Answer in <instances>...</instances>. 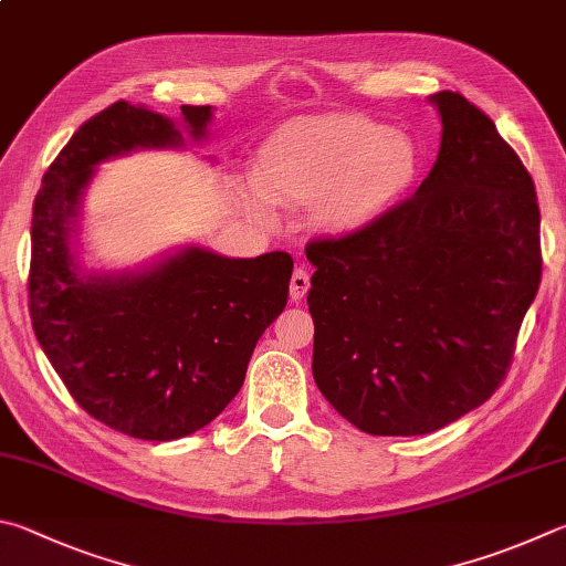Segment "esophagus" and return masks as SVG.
<instances>
[{
	"label": "esophagus",
	"instance_id": "34e87169",
	"mask_svg": "<svg viewBox=\"0 0 566 566\" xmlns=\"http://www.w3.org/2000/svg\"><path fill=\"white\" fill-rule=\"evenodd\" d=\"M306 292H310V272L302 270V266H296L294 274H292V282H290L292 302H302Z\"/></svg>",
	"mask_w": 566,
	"mask_h": 566
}]
</instances>
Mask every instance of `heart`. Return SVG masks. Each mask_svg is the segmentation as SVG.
Returning a JSON list of instances; mask_svg holds the SVG:
<instances>
[{"mask_svg": "<svg viewBox=\"0 0 566 566\" xmlns=\"http://www.w3.org/2000/svg\"><path fill=\"white\" fill-rule=\"evenodd\" d=\"M418 170L413 140L366 118L302 120L264 143L254 163L256 190L242 205L272 220V202L314 205L326 232H354L403 198Z\"/></svg>", "mask_w": 566, "mask_h": 566, "instance_id": "b5f03b06", "label": "heart"}]
</instances>
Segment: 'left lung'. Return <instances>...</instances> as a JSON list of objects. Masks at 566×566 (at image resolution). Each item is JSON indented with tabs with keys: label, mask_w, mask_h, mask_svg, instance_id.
<instances>
[{
	"label": "left lung",
	"mask_w": 566,
	"mask_h": 566,
	"mask_svg": "<svg viewBox=\"0 0 566 566\" xmlns=\"http://www.w3.org/2000/svg\"><path fill=\"white\" fill-rule=\"evenodd\" d=\"M440 148L410 198L306 248L312 374L371 436H426L492 396L539 286L534 182L485 113L428 96Z\"/></svg>",
	"instance_id": "1"
}]
</instances>
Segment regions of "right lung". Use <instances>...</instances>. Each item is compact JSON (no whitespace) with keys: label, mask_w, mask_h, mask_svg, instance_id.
Segmentation results:
<instances>
[{"label":"right lung","mask_w":566,"mask_h":566,"mask_svg":"<svg viewBox=\"0 0 566 566\" xmlns=\"http://www.w3.org/2000/svg\"><path fill=\"white\" fill-rule=\"evenodd\" d=\"M212 120V106H182L172 120L118 101L71 136L34 200L29 312L39 346L76 403L130 438L166 443L218 418L290 294L286 252L242 260L188 242L133 270L84 260V205L101 166L185 150V138L202 146Z\"/></svg>","instance_id":"obj_1"}]
</instances>
